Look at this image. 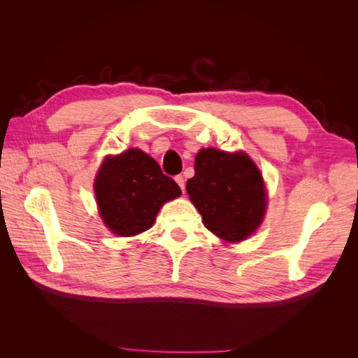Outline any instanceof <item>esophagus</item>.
<instances>
[{
  "label": "esophagus",
  "mask_w": 358,
  "mask_h": 358,
  "mask_svg": "<svg viewBox=\"0 0 358 358\" xmlns=\"http://www.w3.org/2000/svg\"><path fill=\"white\" fill-rule=\"evenodd\" d=\"M175 180H176V183H178V185L180 187L182 192H183V191H185V179H183V176H180V175H179V176H176V178H175Z\"/></svg>",
  "instance_id": "obj_1"
}]
</instances>
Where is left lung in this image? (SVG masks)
Wrapping results in <instances>:
<instances>
[{"label": "left lung", "mask_w": 358, "mask_h": 358, "mask_svg": "<svg viewBox=\"0 0 358 358\" xmlns=\"http://www.w3.org/2000/svg\"><path fill=\"white\" fill-rule=\"evenodd\" d=\"M187 192L206 229L227 242H241L262 224L266 213L263 176L248 155L201 149Z\"/></svg>", "instance_id": "left-lung-1"}]
</instances>
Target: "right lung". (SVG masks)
I'll return each instance as SVG.
<instances>
[{"mask_svg": "<svg viewBox=\"0 0 358 358\" xmlns=\"http://www.w3.org/2000/svg\"><path fill=\"white\" fill-rule=\"evenodd\" d=\"M94 188L104 224L122 237L150 229L161 206L182 194L158 162L140 149L107 157Z\"/></svg>", "mask_w": 358, "mask_h": 358, "instance_id": "add662e5", "label": "right lung"}]
</instances>
